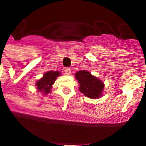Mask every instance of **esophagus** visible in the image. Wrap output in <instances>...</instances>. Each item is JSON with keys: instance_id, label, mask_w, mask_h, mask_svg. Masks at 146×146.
Listing matches in <instances>:
<instances>
[{"instance_id": "34e87169", "label": "esophagus", "mask_w": 146, "mask_h": 146, "mask_svg": "<svg viewBox=\"0 0 146 146\" xmlns=\"http://www.w3.org/2000/svg\"><path fill=\"white\" fill-rule=\"evenodd\" d=\"M65 73L66 75H70V73H71V69L70 68H66L65 69Z\"/></svg>"}]
</instances>
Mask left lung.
I'll use <instances>...</instances> for the list:
<instances>
[{
  "instance_id": "1",
  "label": "left lung",
  "mask_w": 146,
  "mask_h": 146,
  "mask_svg": "<svg viewBox=\"0 0 146 146\" xmlns=\"http://www.w3.org/2000/svg\"><path fill=\"white\" fill-rule=\"evenodd\" d=\"M80 84V91L90 98H100L104 89V84L98 77L93 76L86 70H80L75 74Z\"/></svg>"
}]
</instances>
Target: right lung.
I'll return each instance as SVG.
<instances>
[{
    "instance_id": "1",
    "label": "right lung",
    "mask_w": 146,
    "mask_h": 146,
    "mask_svg": "<svg viewBox=\"0 0 146 146\" xmlns=\"http://www.w3.org/2000/svg\"><path fill=\"white\" fill-rule=\"evenodd\" d=\"M60 74L61 73L58 71H48L45 73L43 77L36 81V89L44 95H47L48 93L51 92L52 85L54 84L58 76H60Z\"/></svg>"
}]
</instances>
